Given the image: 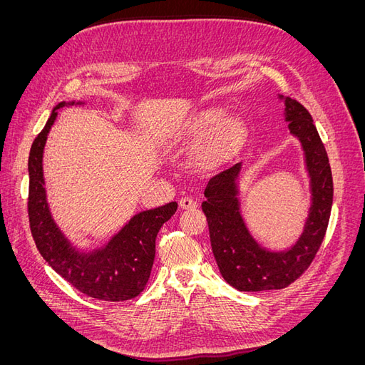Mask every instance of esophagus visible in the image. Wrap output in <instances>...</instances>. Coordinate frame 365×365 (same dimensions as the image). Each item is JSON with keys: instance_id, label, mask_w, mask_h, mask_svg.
I'll use <instances>...</instances> for the list:
<instances>
[{"instance_id": "esophagus-1", "label": "esophagus", "mask_w": 365, "mask_h": 365, "mask_svg": "<svg viewBox=\"0 0 365 365\" xmlns=\"http://www.w3.org/2000/svg\"><path fill=\"white\" fill-rule=\"evenodd\" d=\"M180 207L184 208V210H192V208L197 207V201L195 200V197L184 196V197H181V200H180Z\"/></svg>"}]
</instances>
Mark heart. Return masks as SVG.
<instances>
[{
    "label": "heart",
    "mask_w": 365,
    "mask_h": 365,
    "mask_svg": "<svg viewBox=\"0 0 365 365\" xmlns=\"http://www.w3.org/2000/svg\"><path fill=\"white\" fill-rule=\"evenodd\" d=\"M207 138L196 153V160L204 168H215L227 161L244 146L247 128L239 118H227L220 106H207L189 115L181 128V138L187 143Z\"/></svg>",
    "instance_id": "heart-1"
}]
</instances>
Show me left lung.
Masks as SVG:
<instances>
[{
    "instance_id": "8db88e82",
    "label": "left lung",
    "mask_w": 365,
    "mask_h": 365,
    "mask_svg": "<svg viewBox=\"0 0 365 365\" xmlns=\"http://www.w3.org/2000/svg\"><path fill=\"white\" fill-rule=\"evenodd\" d=\"M288 129L300 138L312 181V208L304 233L289 251L268 252L251 239L239 213L235 180L239 164L217 173L205 187L202 212L220 274L228 284L245 292L282 289L311 267L322 247L334 201V180L327 152L307 109L286 97Z\"/></svg>"
}]
</instances>
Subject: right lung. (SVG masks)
<instances>
[{"mask_svg": "<svg viewBox=\"0 0 365 365\" xmlns=\"http://www.w3.org/2000/svg\"><path fill=\"white\" fill-rule=\"evenodd\" d=\"M62 106L65 102L53 109L30 149L27 210L33 240L50 267L79 292L103 302L130 300L146 288L155 259L157 235L178 204L169 202L135 215L101 251L81 254L71 248L50 216L42 175L43 146Z\"/></svg>", "mask_w": 365, "mask_h": 365, "instance_id": "right-lung-1", "label": "right lung"}]
</instances>
